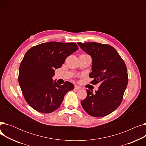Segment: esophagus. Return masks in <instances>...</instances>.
<instances>
[{"label": "esophagus", "mask_w": 146, "mask_h": 146, "mask_svg": "<svg viewBox=\"0 0 146 146\" xmlns=\"http://www.w3.org/2000/svg\"><path fill=\"white\" fill-rule=\"evenodd\" d=\"M82 88L79 86H78V85H75L74 86V89H77V90H79V89H80Z\"/></svg>", "instance_id": "obj_1"}]
</instances>
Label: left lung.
<instances>
[{
    "instance_id": "1",
    "label": "left lung",
    "mask_w": 146,
    "mask_h": 146,
    "mask_svg": "<svg viewBox=\"0 0 146 146\" xmlns=\"http://www.w3.org/2000/svg\"><path fill=\"white\" fill-rule=\"evenodd\" d=\"M79 47L92 58V72L93 85L99 83L94 94L86 90L87 97L81 105L90 116L108 115L120 105L128 84L126 65L118 52L112 46L93 42H78Z\"/></svg>"
}]
</instances>
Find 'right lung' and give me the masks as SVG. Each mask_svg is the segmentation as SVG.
<instances>
[{
	"mask_svg": "<svg viewBox=\"0 0 146 146\" xmlns=\"http://www.w3.org/2000/svg\"><path fill=\"white\" fill-rule=\"evenodd\" d=\"M78 49L74 42L51 41L28 50L19 66L18 82L25 101L33 109L44 113L52 112L61 105L67 92L74 89L70 82L58 85L52 78L55 69Z\"/></svg>",
	"mask_w": 146,
	"mask_h": 146,
	"instance_id": "obj_1",
	"label": "right lung"
}]
</instances>
